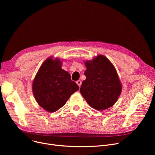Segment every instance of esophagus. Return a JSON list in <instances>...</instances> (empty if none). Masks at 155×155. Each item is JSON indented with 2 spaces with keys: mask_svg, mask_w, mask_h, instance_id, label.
Here are the masks:
<instances>
[{
  "mask_svg": "<svg viewBox=\"0 0 155 155\" xmlns=\"http://www.w3.org/2000/svg\"><path fill=\"white\" fill-rule=\"evenodd\" d=\"M77 85H78V87H81V85H82V81H81V80H78V81H77Z\"/></svg>",
  "mask_w": 155,
  "mask_h": 155,
  "instance_id": "esophagus-1",
  "label": "esophagus"
}]
</instances>
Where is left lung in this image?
I'll use <instances>...</instances> for the list:
<instances>
[{
    "mask_svg": "<svg viewBox=\"0 0 155 155\" xmlns=\"http://www.w3.org/2000/svg\"><path fill=\"white\" fill-rule=\"evenodd\" d=\"M87 70L80 92L92 108L102 110L116 103L122 86L117 71L104 56L99 55L85 62Z\"/></svg>",
    "mask_w": 155,
    "mask_h": 155,
    "instance_id": "8db88e82",
    "label": "left lung"
}]
</instances>
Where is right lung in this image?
<instances>
[{"label":"right lung","mask_w":155,"mask_h":155,"mask_svg":"<svg viewBox=\"0 0 155 155\" xmlns=\"http://www.w3.org/2000/svg\"><path fill=\"white\" fill-rule=\"evenodd\" d=\"M79 89L70 73L61 68L58 59L48 58L38 70L32 84V91L41 107L54 112L66 104Z\"/></svg>","instance_id":"1"}]
</instances>
